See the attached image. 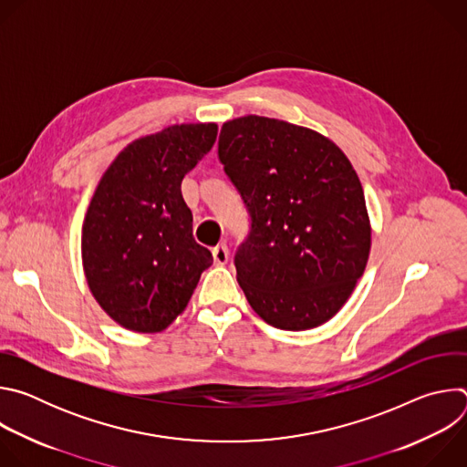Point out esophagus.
Returning <instances> with one entry per match:
<instances>
[{
	"mask_svg": "<svg viewBox=\"0 0 467 467\" xmlns=\"http://www.w3.org/2000/svg\"><path fill=\"white\" fill-rule=\"evenodd\" d=\"M213 256H214V262L218 265H223L229 262V247L225 244H220L213 249Z\"/></svg>",
	"mask_w": 467,
	"mask_h": 467,
	"instance_id": "1",
	"label": "esophagus"
}]
</instances>
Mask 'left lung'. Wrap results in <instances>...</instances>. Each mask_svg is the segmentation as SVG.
I'll list each match as a JSON object with an SVG mask.
<instances>
[{"label": "left lung", "mask_w": 467, "mask_h": 467, "mask_svg": "<svg viewBox=\"0 0 467 467\" xmlns=\"http://www.w3.org/2000/svg\"><path fill=\"white\" fill-rule=\"evenodd\" d=\"M218 159L251 220L234 253L251 308L285 330L328 321L355 290L371 247L348 157L316 130L249 114L223 123Z\"/></svg>", "instance_id": "left-lung-1"}]
</instances>
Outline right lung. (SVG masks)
<instances>
[{"mask_svg": "<svg viewBox=\"0 0 467 467\" xmlns=\"http://www.w3.org/2000/svg\"><path fill=\"white\" fill-rule=\"evenodd\" d=\"M216 135V123H182L139 139L96 188L81 238L85 275L101 308L129 330H164L213 264L193 240L181 182Z\"/></svg>", "mask_w": 467, "mask_h": 467, "instance_id": "1", "label": "right lung"}]
</instances>
